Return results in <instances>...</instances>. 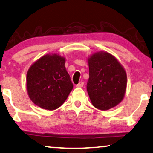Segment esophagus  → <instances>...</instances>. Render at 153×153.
<instances>
[{
    "instance_id": "34e87169",
    "label": "esophagus",
    "mask_w": 153,
    "mask_h": 153,
    "mask_svg": "<svg viewBox=\"0 0 153 153\" xmlns=\"http://www.w3.org/2000/svg\"><path fill=\"white\" fill-rule=\"evenodd\" d=\"M83 86H84V82H79L76 85V87L80 88V87H82Z\"/></svg>"
}]
</instances>
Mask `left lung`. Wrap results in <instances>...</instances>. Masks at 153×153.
Listing matches in <instances>:
<instances>
[{
    "label": "left lung",
    "instance_id": "8db88e82",
    "mask_svg": "<svg viewBox=\"0 0 153 153\" xmlns=\"http://www.w3.org/2000/svg\"><path fill=\"white\" fill-rule=\"evenodd\" d=\"M87 61L89 78L87 89L92 105L102 111L116 107L126 91L127 74L123 66L105 51L94 53Z\"/></svg>",
    "mask_w": 153,
    "mask_h": 153
}]
</instances>
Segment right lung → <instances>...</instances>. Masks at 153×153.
Masks as SVG:
<instances>
[{
  "label": "right lung",
  "mask_w": 153,
  "mask_h": 153,
  "mask_svg": "<svg viewBox=\"0 0 153 153\" xmlns=\"http://www.w3.org/2000/svg\"><path fill=\"white\" fill-rule=\"evenodd\" d=\"M65 62V57L58 54H46L29 68L26 89L29 98L36 106L55 110L68 98L74 85Z\"/></svg>",
  "instance_id": "right-lung-1"
}]
</instances>
